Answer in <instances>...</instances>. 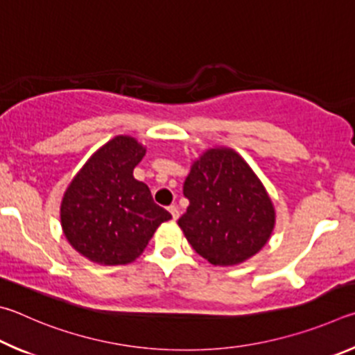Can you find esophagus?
Returning <instances> with one entry per match:
<instances>
[{"mask_svg":"<svg viewBox=\"0 0 355 355\" xmlns=\"http://www.w3.org/2000/svg\"><path fill=\"white\" fill-rule=\"evenodd\" d=\"M168 210H170L173 220H178L179 218V209H178V206H174V204H173V206L168 207Z\"/></svg>","mask_w":355,"mask_h":355,"instance_id":"1","label":"esophagus"}]
</instances>
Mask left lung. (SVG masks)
Segmentation results:
<instances>
[{
	"instance_id": "obj_1",
	"label": "left lung",
	"mask_w": 355,
	"mask_h": 355,
	"mask_svg": "<svg viewBox=\"0 0 355 355\" xmlns=\"http://www.w3.org/2000/svg\"><path fill=\"white\" fill-rule=\"evenodd\" d=\"M184 196L190 206L178 225L212 265L245 262L262 250L275 227L268 193L232 149H209L193 162Z\"/></svg>"
}]
</instances>
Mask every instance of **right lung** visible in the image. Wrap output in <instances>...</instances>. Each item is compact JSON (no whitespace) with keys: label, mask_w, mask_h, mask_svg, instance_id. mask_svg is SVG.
I'll return each instance as SVG.
<instances>
[{"label":"right lung","mask_w":355,"mask_h":355,"mask_svg":"<svg viewBox=\"0 0 355 355\" xmlns=\"http://www.w3.org/2000/svg\"><path fill=\"white\" fill-rule=\"evenodd\" d=\"M145 148L118 135L83 166L60 207L65 237L84 257L99 265H126L140 256L171 215L154 202L148 185L132 176Z\"/></svg>","instance_id":"obj_1"}]
</instances>
